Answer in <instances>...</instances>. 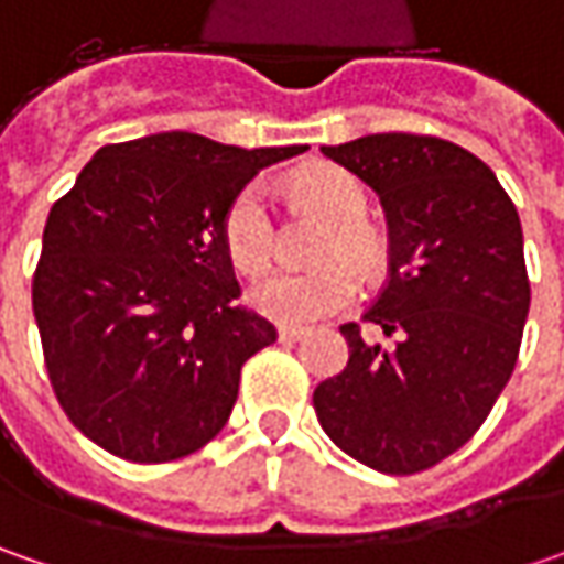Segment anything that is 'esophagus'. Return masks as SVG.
Here are the masks:
<instances>
[{"label": "esophagus", "instance_id": "esophagus-1", "mask_svg": "<svg viewBox=\"0 0 564 564\" xmlns=\"http://www.w3.org/2000/svg\"><path fill=\"white\" fill-rule=\"evenodd\" d=\"M304 336H307L304 326H279V338H282V341H301Z\"/></svg>", "mask_w": 564, "mask_h": 564}]
</instances>
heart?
<instances>
[{"label":"heart","mask_w":564,"mask_h":564,"mask_svg":"<svg viewBox=\"0 0 564 564\" xmlns=\"http://www.w3.org/2000/svg\"><path fill=\"white\" fill-rule=\"evenodd\" d=\"M292 187L301 200L319 206L326 216L336 219V228L326 235L319 250V257L333 263L307 272H270L250 289L248 297L260 314L272 319L314 323L345 311L360 292L355 267L336 261L335 257L348 256L360 270H373L382 257V245L377 231L364 223L370 197L351 172L336 165H316L294 175ZM223 245L228 260L248 275L270 267L275 250V219L263 185H245L228 200L223 213Z\"/></svg>","instance_id":"b5f03b06"}]
</instances>
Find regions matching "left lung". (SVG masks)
I'll list each match as a JSON object with an SVG mask.
<instances>
[{"instance_id":"8db88e82","label":"left lung","mask_w":564,"mask_h":564,"mask_svg":"<svg viewBox=\"0 0 564 564\" xmlns=\"http://www.w3.org/2000/svg\"><path fill=\"white\" fill-rule=\"evenodd\" d=\"M323 153L386 209L389 279L364 319L395 345L345 323L348 367L316 386V417L360 465L417 474L480 430L514 370L531 311L521 219L492 169L443 138L367 134Z\"/></svg>"}]
</instances>
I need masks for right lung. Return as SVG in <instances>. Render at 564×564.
<instances>
[{
    "label": "right lung",
    "mask_w": 564,
    "mask_h": 564,
    "mask_svg": "<svg viewBox=\"0 0 564 564\" xmlns=\"http://www.w3.org/2000/svg\"><path fill=\"white\" fill-rule=\"evenodd\" d=\"M304 150L165 131L97 150L55 200L33 316L55 399L99 448L160 465L226 426L241 367L275 326L235 304L223 213L260 169Z\"/></svg>",
    "instance_id": "obj_1"
}]
</instances>
